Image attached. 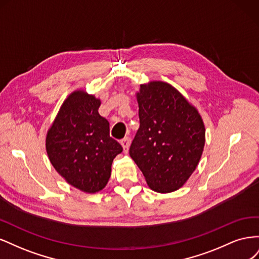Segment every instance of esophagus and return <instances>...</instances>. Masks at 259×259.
<instances>
[{
  "mask_svg": "<svg viewBox=\"0 0 259 259\" xmlns=\"http://www.w3.org/2000/svg\"><path fill=\"white\" fill-rule=\"evenodd\" d=\"M121 146L123 147V151L124 153L128 152V147H130V138H124L121 140Z\"/></svg>",
  "mask_w": 259,
  "mask_h": 259,
  "instance_id": "34e87169",
  "label": "esophagus"
}]
</instances>
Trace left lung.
<instances>
[{"label": "left lung", "mask_w": 259, "mask_h": 259, "mask_svg": "<svg viewBox=\"0 0 259 259\" xmlns=\"http://www.w3.org/2000/svg\"><path fill=\"white\" fill-rule=\"evenodd\" d=\"M136 98L140 125L130 148L131 158L151 190L176 191L200 162L204 123L197 108L166 82L142 84Z\"/></svg>", "instance_id": "8db88e82"}]
</instances>
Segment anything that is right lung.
<instances>
[{
    "label": "right lung",
    "instance_id": "obj_1",
    "mask_svg": "<svg viewBox=\"0 0 259 259\" xmlns=\"http://www.w3.org/2000/svg\"><path fill=\"white\" fill-rule=\"evenodd\" d=\"M101 101L83 90L62 103L46 134V152L66 182L86 193L103 190L113 159L123 148L110 137L109 122L98 112Z\"/></svg>",
    "mask_w": 259,
    "mask_h": 259
}]
</instances>
